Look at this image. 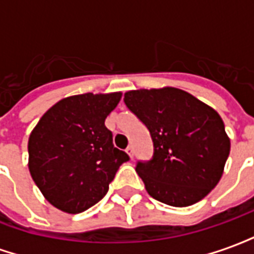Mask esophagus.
<instances>
[{
    "label": "esophagus",
    "instance_id": "34e87169",
    "mask_svg": "<svg viewBox=\"0 0 254 254\" xmlns=\"http://www.w3.org/2000/svg\"><path fill=\"white\" fill-rule=\"evenodd\" d=\"M127 154L129 155V158L133 159V155H134V149H133V145H129L127 148Z\"/></svg>",
    "mask_w": 254,
    "mask_h": 254
}]
</instances>
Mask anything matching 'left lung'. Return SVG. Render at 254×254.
Masks as SVG:
<instances>
[{"label": "left lung", "mask_w": 254, "mask_h": 254, "mask_svg": "<svg viewBox=\"0 0 254 254\" xmlns=\"http://www.w3.org/2000/svg\"><path fill=\"white\" fill-rule=\"evenodd\" d=\"M124 102L149 130L154 155L136 171L151 197L171 207H188L207 196L223 174L230 138L212 107L187 91H127Z\"/></svg>", "instance_id": "1"}]
</instances>
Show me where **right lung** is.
<instances>
[{"label": "right lung", "instance_id": "obj_1", "mask_svg": "<svg viewBox=\"0 0 254 254\" xmlns=\"http://www.w3.org/2000/svg\"><path fill=\"white\" fill-rule=\"evenodd\" d=\"M121 96L88 92L65 98L31 132V177L47 201L64 212L80 213L100 201L120 166L129 160L105 127Z\"/></svg>", "mask_w": 254, "mask_h": 254}]
</instances>
